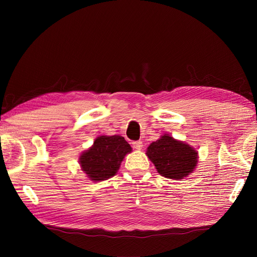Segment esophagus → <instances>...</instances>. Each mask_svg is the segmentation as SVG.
<instances>
[{"instance_id": "34e87169", "label": "esophagus", "mask_w": 257, "mask_h": 257, "mask_svg": "<svg viewBox=\"0 0 257 257\" xmlns=\"http://www.w3.org/2000/svg\"><path fill=\"white\" fill-rule=\"evenodd\" d=\"M143 141H134L133 143V147L136 150H141L143 149Z\"/></svg>"}]
</instances>
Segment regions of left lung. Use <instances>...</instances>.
Instances as JSON below:
<instances>
[{"label": "left lung", "mask_w": 257, "mask_h": 257, "mask_svg": "<svg viewBox=\"0 0 257 257\" xmlns=\"http://www.w3.org/2000/svg\"><path fill=\"white\" fill-rule=\"evenodd\" d=\"M147 156L159 174L173 180L188 177L198 165V151L169 135H163L150 144Z\"/></svg>", "instance_id": "left-lung-1"}]
</instances>
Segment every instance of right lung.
Returning a JSON list of instances; mask_svg holds the SVG:
<instances>
[{
	"label": "right lung",
	"mask_w": 257,
	"mask_h": 257,
	"mask_svg": "<svg viewBox=\"0 0 257 257\" xmlns=\"http://www.w3.org/2000/svg\"><path fill=\"white\" fill-rule=\"evenodd\" d=\"M132 150L121 136H99L94 145L80 155L79 165L92 181H103L118 172L124 156Z\"/></svg>",
	"instance_id": "obj_1"
}]
</instances>
